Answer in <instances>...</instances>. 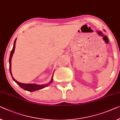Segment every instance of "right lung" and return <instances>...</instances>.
I'll list each match as a JSON object with an SVG mask.
<instances>
[{
	"mask_svg": "<svg viewBox=\"0 0 120 120\" xmlns=\"http://www.w3.org/2000/svg\"><path fill=\"white\" fill-rule=\"evenodd\" d=\"M16 39L14 40V45H13V47L12 49L11 52L10 53V59H9V64H10V74L11 75V76L13 80L14 81L17 83L18 85L19 86H20L21 88H22V89H24V90H26L27 91H29V92H34V91L35 90H39V89H42L44 88H45V87L49 86V83L48 84H46V85H37V84H34V83H20L18 81H17L15 79H14V78L13 77L12 74V72H11V59H12V57L13 56V54L14 53V49H15V42H16ZM54 74V73H53ZM53 75L52 77V79L50 81L49 83H51L53 81Z\"/></svg>",
	"mask_w": 120,
	"mask_h": 120,
	"instance_id": "obj_1",
	"label": "right lung"
}]
</instances>
